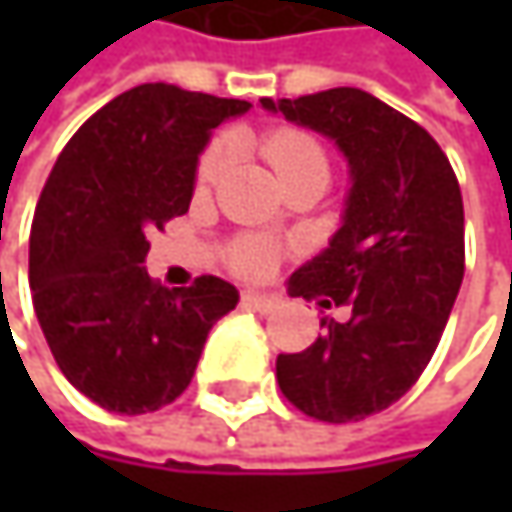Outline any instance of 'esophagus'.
Listing matches in <instances>:
<instances>
[{"label":"esophagus","instance_id":"34e87169","mask_svg":"<svg viewBox=\"0 0 512 512\" xmlns=\"http://www.w3.org/2000/svg\"><path fill=\"white\" fill-rule=\"evenodd\" d=\"M240 305H243V308H249V311H257V314H269V311L278 305V299H275V296H269V293L246 290V293L240 296Z\"/></svg>","mask_w":512,"mask_h":512}]
</instances>
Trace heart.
<instances>
[{
  "label": "heart",
  "mask_w": 512,
  "mask_h": 512,
  "mask_svg": "<svg viewBox=\"0 0 512 512\" xmlns=\"http://www.w3.org/2000/svg\"><path fill=\"white\" fill-rule=\"evenodd\" d=\"M260 154L266 156V162L275 168V174L281 177L284 186L293 180H302L308 174L329 171L320 142L296 127L269 130L260 139ZM228 159H231V145L225 139H216L198 159V183L201 186L216 183L219 174L228 168ZM275 260H278V249L263 237H243L228 249V266L243 278H263L266 272H272Z\"/></svg>",
  "instance_id": "1"
}]
</instances>
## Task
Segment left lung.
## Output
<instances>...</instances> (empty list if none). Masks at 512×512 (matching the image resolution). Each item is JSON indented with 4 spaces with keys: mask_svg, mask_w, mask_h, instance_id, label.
Returning <instances> with one entry per match:
<instances>
[{
    "mask_svg": "<svg viewBox=\"0 0 512 512\" xmlns=\"http://www.w3.org/2000/svg\"><path fill=\"white\" fill-rule=\"evenodd\" d=\"M263 109L338 142L353 189L329 249L290 275V293L350 308L275 361L281 394L305 415L347 424L397 403L436 353L465 272L457 174L439 142L361 88H329Z\"/></svg>",
    "mask_w": 512,
    "mask_h": 512,
    "instance_id": "left-lung-1",
    "label": "left lung"
}]
</instances>
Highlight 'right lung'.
Returning <instances> with one entry per match:
<instances>
[{
	"label": "right lung",
	"instance_id": "obj_1",
	"mask_svg": "<svg viewBox=\"0 0 512 512\" xmlns=\"http://www.w3.org/2000/svg\"><path fill=\"white\" fill-rule=\"evenodd\" d=\"M246 100L136 85L64 145L29 237V284L52 358L73 388L118 415L177 400L237 287L201 275L168 290L145 272L151 234L183 216L210 130Z\"/></svg>",
	"mask_w": 512,
	"mask_h": 512
}]
</instances>
